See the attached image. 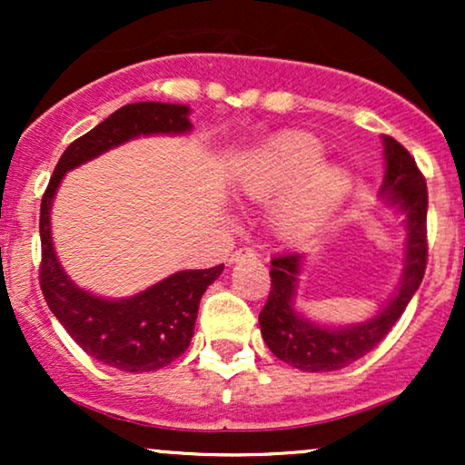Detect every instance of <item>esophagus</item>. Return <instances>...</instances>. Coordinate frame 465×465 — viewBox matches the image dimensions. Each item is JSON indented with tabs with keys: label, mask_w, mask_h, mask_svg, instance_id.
Masks as SVG:
<instances>
[{
	"label": "esophagus",
	"mask_w": 465,
	"mask_h": 465,
	"mask_svg": "<svg viewBox=\"0 0 465 465\" xmlns=\"http://www.w3.org/2000/svg\"><path fill=\"white\" fill-rule=\"evenodd\" d=\"M258 255V251L253 247H240L232 253V262H238V260H247V258H255Z\"/></svg>",
	"instance_id": "obj_1"
}]
</instances>
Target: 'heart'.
<instances>
[{
  "label": "heart",
  "instance_id": "1",
  "mask_svg": "<svg viewBox=\"0 0 465 465\" xmlns=\"http://www.w3.org/2000/svg\"><path fill=\"white\" fill-rule=\"evenodd\" d=\"M322 142L288 135L255 153L240 170V190L253 201L277 199L273 225L284 238H306L323 227L350 192V174L322 163Z\"/></svg>",
  "mask_w": 465,
  "mask_h": 465
}]
</instances>
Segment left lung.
I'll return each mask as SVG.
<instances>
[{
  "label": "left lung",
  "mask_w": 465,
  "mask_h": 465,
  "mask_svg": "<svg viewBox=\"0 0 465 465\" xmlns=\"http://www.w3.org/2000/svg\"><path fill=\"white\" fill-rule=\"evenodd\" d=\"M385 146V179L381 196L400 214H404L407 242H404V271L398 291L371 319L362 323L325 328L312 323L295 311V295L300 286L303 255L282 253L271 260V291L262 312L260 330L264 343L280 361L302 371H336L362 359L389 334L404 312L411 297L421 284L429 258L426 244V210L429 192L418 163L402 143L382 135Z\"/></svg>",
  "instance_id": "obj_1"
}]
</instances>
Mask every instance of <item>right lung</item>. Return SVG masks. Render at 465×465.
<instances>
[{"label": "right lung", "instance_id": "1", "mask_svg": "<svg viewBox=\"0 0 465 465\" xmlns=\"http://www.w3.org/2000/svg\"><path fill=\"white\" fill-rule=\"evenodd\" d=\"M190 106L133 103L84 133L58 159L41 201V291L67 334L104 365L122 371H154L188 350L199 303L225 264L177 271L126 300H104L78 288L63 271L52 244V201L69 170L140 135H181L192 131Z\"/></svg>", "mask_w": 465, "mask_h": 465}]
</instances>
